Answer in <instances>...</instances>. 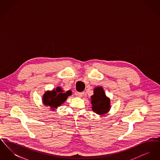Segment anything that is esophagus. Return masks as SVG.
<instances>
[{"mask_svg":"<svg viewBox=\"0 0 160 160\" xmlns=\"http://www.w3.org/2000/svg\"><path fill=\"white\" fill-rule=\"evenodd\" d=\"M84 92H77V95L78 97H82L83 96Z\"/></svg>","mask_w":160,"mask_h":160,"instance_id":"34e87169","label":"esophagus"}]
</instances>
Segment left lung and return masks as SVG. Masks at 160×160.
Here are the masks:
<instances>
[{
    "label": "left lung",
    "mask_w": 160,
    "mask_h": 160,
    "mask_svg": "<svg viewBox=\"0 0 160 160\" xmlns=\"http://www.w3.org/2000/svg\"><path fill=\"white\" fill-rule=\"evenodd\" d=\"M91 98L92 111L99 115H103L108 113L111 106L110 100L107 97L102 87L95 88L93 95Z\"/></svg>",
    "instance_id": "8db88e82"
}]
</instances>
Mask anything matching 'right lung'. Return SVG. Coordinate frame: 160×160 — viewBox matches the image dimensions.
I'll use <instances>...</instances> for the list:
<instances>
[{
  "instance_id": "add662e5",
  "label": "right lung",
  "mask_w": 160,
  "mask_h": 160,
  "mask_svg": "<svg viewBox=\"0 0 160 160\" xmlns=\"http://www.w3.org/2000/svg\"><path fill=\"white\" fill-rule=\"evenodd\" d=\"M69 95L71 94L68 91L64 93L61 87H57L52 91L46 92L42 97V101L45 106H50L54 110L63 104Z\"/></svg>"
}]
</instances>
